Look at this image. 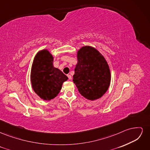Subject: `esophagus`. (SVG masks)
Masks as SVG:
<instances>
[{"mask_svg":"<svg viewBox=\"0 0 150 150\" xmlns=\"http://www.w3.org/2000/svg\"><path fill=\"white\" fill-rule=\"evenodd\" d=\"M67 77L68 78H69V79H72V76L70 74H67Z\"/></svg>","mask_w":150,"mask_h":150,"instance_id":"esophagus-1","label":"esophagus"}]
</instances>
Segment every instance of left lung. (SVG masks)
Segmentation results:
<instances>
[{
	"mask_svg": "<svg viewBox=\"0 0 150 150\" xmlns=\"http://www.w3.org/2000/svg\"><path fill=\"white\" fill-rule=\"evenodd\" d=\"M77 59L72 80L79 93L91 101L101 98L108 91L111 78L106 59L90 46L80 48Z\"/></svg>",
	"mask_w": 150,
	"mask_h": 150,
	"instance_id": "8db88e82",
	"label": "left lung"
}]
</instances>
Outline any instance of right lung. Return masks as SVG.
<instances>
[{
	"label": "right lung",
	"instance_id": "right-lung-1",
	"mask_svg": "<svg viewBox=\"0 0 150 150\" xmlns=\"http://www.w3.org/2000/svg\"><path fill=\"white\" fill-rule=\"evenodd\" d=\"M54 57L47 49L35 56L30 71V82L34 91L43 100L50 101L57 96L67 77L54 67Z\"/></svg>",
	"mask_w": 150,
	"mask_h": 150
}]
</instances>
